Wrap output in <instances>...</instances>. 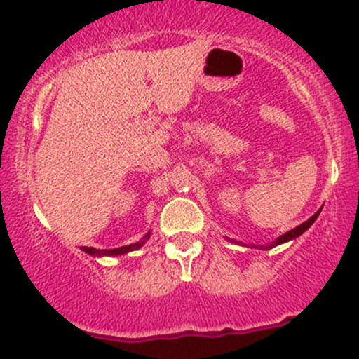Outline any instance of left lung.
I'll use <instances>...</instances> for the list:
<instances>
[{"instance_id": "left-lung-1", "label": "left lung", "mask_w": 359, "mask_h": 359, "mask_svg": "<svg viewBox=\"0 0 359 359\" xmlns=\"http://www.w3.org/2000/svg\"><path fill=\"white\" fill-rule=\"evenodd\" d=\"M318 214H320V210H318V212H316L312 215L311 219L309 220H306V222L304 224H301V225H297L296 229H292V230H289V232H286L284 235H281V237H279L276 242H273V243H269V245H264V247H259V248H266V250H269V248H273V247H276V245H279V243H284V242H287V240H292V238H296V237H299V235L301 233H304L306 232V230L311 227V225L316 222V219L318 217Z\"/></svg>"}]
</instances>
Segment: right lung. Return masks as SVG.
Wrapping results in <instances>:
<instances>
[{"mask_svg": "<svg viewBox=\"0 0 359 359\" xmlns=\"http://www.w3.org/2000/svg\"><path fill=\"white\" fill-rule=\"evenodd\" d=\"M150 237V233H147L145 237H144V240H142V242H137V243H134V245H127V247H121V248H114V250H96V248H88V247H83L81 250L83 252H86V253H90V255H124V253H127V252H132V250H137V248H140L142 245H144V242L147 238Z\"/></svg>", "mask_w": 359, "mask_h": 359, "instance_id": "right-lung-1", "label": "right lung"}]
</instances>
